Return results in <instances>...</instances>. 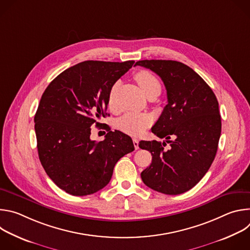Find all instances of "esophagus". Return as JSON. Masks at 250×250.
Listing matches in <instances>:
<instances>
[{
    "instance_id": "34e87169",
    "label": "esophagus",
    "mask_w": 250,
    "mask_h": 250,
    "mask_svg": "<svg viewBox=\"0 0 250 250\" xmlns=\"http://www.w3.org/2000/svg\"><path fill=\"white\" fill-rule=\"evenodd\" d=\"M132 141H133L134 148H135V149H138V148H139V147H138V139H137V138H133Z\"/></svg>"
}]
</instances>
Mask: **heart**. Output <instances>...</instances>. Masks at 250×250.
Instances as JSON below:
<instances>
[{
	"label": "heart",
	"mask_w": 250,
	"mask_h": 250,
	"mask_svg": "<svg viewBox=\"0 0 250 250\" xmlns=\"http://www.w3.org/2000/svg\"><path fill=\"white\" fill-rule=\"evenodd\" d=\"M135 80L146 97L152 93H157L159 95L161 91V84L157 77L148 71H140L135 75ZM117 89L118 83H115L109 93L108 103L111 108L115 105ZM151 124L152 118L147 114L128 113L119 121V127L127 134L138 135L144 132Z\"/></svg>",
	"instance_id": "b5f03b06"
}]
</instances>
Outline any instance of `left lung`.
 I'll return each mask as SVG.
<instances>
[{"mask_svg":"<svg viewBox=\"0 0 250 250\" xmlns=\"http://www.w3.org/2000/svg\"><path fill=\"white\" fill-rule=\"evenodd\" d=\"M163 81L168 104L151 131L165 142L141 140L138 146L152 155L149 167L141 172L144 183L166 195L192 189L216 157L222 130L219 103L209 86L184 63L173 60H140ZM171 136L175 139L168 141Z\"/></svg>","mask_w":250,"mask_h":250,"instance_id":"8db88e82","label":"left lung"}]
</instances>
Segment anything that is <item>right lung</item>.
I'll use <instances>...</instances> for the list:
<instances>
[{
  "label": "right lung",
  "instance_id": "obj_1",
  "mask_svg": "<svg viewBox=\"0 0 250 250\" xmlns=\"http://www.w3.org/2000/svg\"><path fill=\"white\" fill-rule=\"evenodd\" d=\"M125 62L84 61L60 73L42 96L34 129L42 167L50 179L73 196L94 194L109 184L116 163L133 151L131 138L108 128L103 141L90 138L91 126L104 117L113 85L131 68Z\"/></svg>",
  "mask_w": 250,
  "mask_h": 250
}]
</instances>
